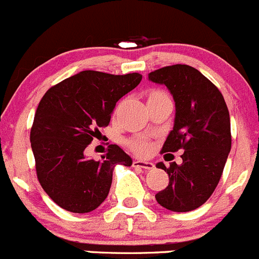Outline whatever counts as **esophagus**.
Returning a JSON list of instances; mask_svg holds the SVG:
<instances>
[{"label": "esophagus", "instance_id": "1", "mask_svg": "<svg viewBox=\"0 0 259 259\" xmlns=\"http://www.w3.org/2000/svg\"><path fill=\"white\" fill-rule=\"evenodd\" d=\"M132 165L135 167H141V168H145V170H152L155 167L152 162H148V161H141V160H135L132 162Z\"/></svg>", "mask_w": 259, "mask_h": 259}]
</instances>
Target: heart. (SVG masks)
<instances>
[{
	"label": "heart",
	"instance_id": "b5f03b06",
	"mask_svg": "<svg viewBox=\"0 0 259 259\" xmlns=\"http://www.w3.org/2000/svg\"><path fill=\"white\" fill-rule=\"evenodd\" d=\"M166 93L162 91H158V89H153L148 93V99L157 98V97H165ZM128 146L131 150L133 151L137 155H147L150 152V143L147 142L143 138H133V140L128 141Z\"/></svg>",
	"mask_w": 259,
	"mask_h": 259
}]
</instances>
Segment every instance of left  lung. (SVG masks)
I'll use <instances>...</instances> for the list:
<instances>
[{
	"label": "left lung",
	"mask_w": 259,
	"mask_h": 259,
	"mask_svg": "<svg viewBox=\"0 0 259 259\" xmlns=\"http://www.w3.org/2000/svg\"><path fill=\"white\" fill-rule=\"evenodd\" d=\"M148 79L165 84L175 101V123L161 153L184 150L181 165H156L170 180L155 198L168 210L191 211L210 198L222 178L232 147L229 111L219 89L193 66H163Z\"/></svg>",
	"instance_id": "1"
}]
</instances>
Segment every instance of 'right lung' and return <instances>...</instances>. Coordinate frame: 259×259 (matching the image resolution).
Masks as SVG:
<instances>
[{"instance_id":"add662e5","label":"right lung","mask_w":259,"mask_h":259,"mask_svg":"<svg viewBox=\"0 0 259 259\" xmlns=\"http://www.w3.org/2000/svg\"><path fill=\"white\" fill-rule=\"evenodd\" d=\"M142 75L84 70L51 87L34 117L30 141L37 180L60 208L89 213L108 196L116 165L132 160L109 145L102 160L87 158L84 150L107 127L116 103L140 84Z\"/></svg>"}]
</instances>
